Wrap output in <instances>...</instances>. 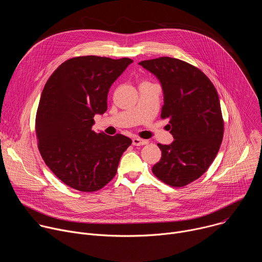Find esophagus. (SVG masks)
<instances>
[{
    "mask_svg": "<svg viewBox=\"0 0 262 262\" xmlns=\"http://www.w3.org/2000/svg\"><path fill=\"white\" fill-rule=\"evenodd\" d=\"M146 144H148L147 140H144V139H141L138 137L133 138V145H135V146H142V145H146Z\"/></svg>",
    "mask_w": 262,
    "mask_h": 262,
    "instance_id": "esophagus-1",
    "label": "esophagus"
}]
</instances>
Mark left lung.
Instances as JSON below:
<instances>
[{
	"mask_svg": "<svg viewBox=\"0 0 262 262\" xmlns=\"http://www.w3.org/2000/svg\"><path fill=\"white\" fill-rule=\"evenodd\" d=\"M160 80L164 92L161 117L168 118L174 141L158 144L162 159L154 174L168 185L181 188L203 175L220 149L224 120L217 92L197 67L171 57L139 63Z\"/></svg>",
	"mask_w": 262,
	"mask_h": 262,
	"instance_id": "left-lung-1",
	"label": "left lung"
}]
</instances>
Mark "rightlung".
Returning <instances> with one entry per match:
<instances>
[{"instance_id":"add662e5","label":"right lung","mask_w":262,"mask_h":262,"mask_svg":"<svg viewBox=\"0 0 262 262\" xmlns=\"http://www.w3.org/2000/svg\"><path fill=\"white\" fill-rule=\"evenodd\" d=\"M130 63L129 58H71L43 88L35 121L38 149L51 171L74 190L102 189L116 175L121 156L132 144L123 135L92 130L94 115L107 108L110 87Z\"/></svg>"}]
</instances>
